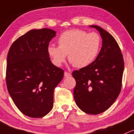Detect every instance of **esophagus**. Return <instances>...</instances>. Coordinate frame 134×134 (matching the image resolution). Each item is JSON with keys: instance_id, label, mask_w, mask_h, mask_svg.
Returning <instances> with one entry per match:
<instances>
[{"instance_id": "esophagus-1", "label": "esophagus", "mask_w": 134, "mask_h": 134, "mask_svg": "<svg viewBox=\"0 0 134 134\" xmlns=\"http://www.w3.org/2000/svg\"><path fill=\"white\" fill-rule=\"evenodd\" d=\"M70 76H71V74H70L69 72H64V76L65 77H70Z\"/></svg>"}]
</instances>
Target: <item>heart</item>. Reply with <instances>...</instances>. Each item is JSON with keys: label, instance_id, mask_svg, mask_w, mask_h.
Here are the masks:
<instances>
[{"label": "heart", "instance_id": "1", "mask_svg": "<svg viewBox=\"0 0 134 134\" xmlns=\"http://www.w3.org/2000/svg\"><path fill=\"white\" fill-rule=\"evenodd\" d=\"M58 43V46L48 47V53L53 64L62 65L68 55L69 60L74 67L83 68L97 58L100 50L102 39L97 32L88 33L79 29H72L60 35Z\"/></svg>", "mask_w": 134, "mask_h": 134}]
</instances>
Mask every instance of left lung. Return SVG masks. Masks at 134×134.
<instances>
[{
    "instance_id": "8db88e82",
    "label": "left lung",
    "mask_w": 134,
    "mask_h": 134,
    "mask_svg": "<svg viewBox=\"0 0 134 134\" xmlns=\"http://www.w3.org/2000/svg\"><path fill=\"white\" fill-rule=\"evenodd\" d=\"M90 26L99 32L102 46L92 64L72 72L76 82L74 97L83 112L98 114L109 108L120 93L124 61L115 39L100 26Z\"/></svg>"
}]
</instances>
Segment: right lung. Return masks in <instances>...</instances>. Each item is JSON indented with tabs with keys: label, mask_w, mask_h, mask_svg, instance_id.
Segmentation results:
<instances>
[{
	"label": "right lung",
	"mask_w": 134,
	"mask_h": 134,
	"mask_svg": "<svg viewBox=\"0 0 134 134\" xmlns=\"http://www.w3.org/2000/svg\"><path fill=\"white\" fill-rule=\"evenodd\" d=\"M56 32L34 29L17 39L7 58L6 85L15 105L25 115L42 118L53 107L54 90L64 71L52 64L48 53Z\"/></svg>",
	"instance_id": "obj_1"
}]
</instances>
